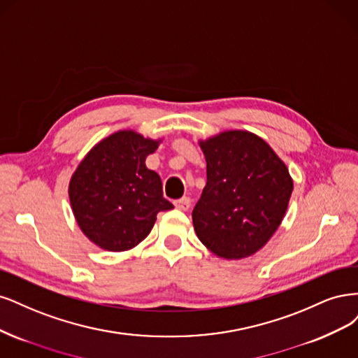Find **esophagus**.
<instances>
[{
  "label": "esophagus",
  "mask_w": 358,
  "mask_h": 358,
  "mask_svg": "<svg viewBox=\"0 0 358 358\" xmlns=\"http://www.w3.org/2000/svg\"><path fill=\"white\" fill-rule=\"evenodd\" d=\"M174 205H176V208H178L181 211H187L190 208V199L184 196V198L174 201Z\"/></svg>",
  "instance_id": "obj_1"
}]
</instances>
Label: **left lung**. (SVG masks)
Instances as JSON below:
<instances>
[{"label": "left lung", "instance_id": "1", "mask_svg": "<svg viewBox=\"0 0 358 358\" xmlns=\"http://www.w3.org/2000/svg\"><path fill=\"white\" fill-rule=\"evenodd\" d=\"M206 186L194 205V232L215 256L236 260L255 255L282 222L293 180L260 136L222 132L199 141Z\"/></svg>", "mask_w": 358, "mask_h": 358}]
</instances>
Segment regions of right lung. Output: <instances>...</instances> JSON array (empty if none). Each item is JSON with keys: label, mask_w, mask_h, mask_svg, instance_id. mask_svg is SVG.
Returning <instances> with one entry per match:
<instances>
[{"label": "right lung", "mask_w": 358, "mask_h": 358, "mask_svg": "<svg viewBox=\"0 0 358 358\" xmlns=\"http://www.w3.org/2000/svg\"><path fill=\"white\" fill-rule=\"evenodd\" d=\"M160 141L119 131L98 143L70 181V202L82 232L107 251H126L147 238L160 211L174 208L164 198L162 180L145 166Z\"/></svg>", "instance_id": "add662e5"}]
</instances>
